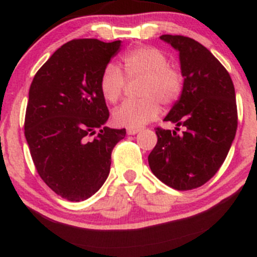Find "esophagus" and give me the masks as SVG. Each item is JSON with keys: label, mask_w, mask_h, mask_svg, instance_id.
I'll list each match as a JSON object with an SVG mask.
<instances>
[{"label": "esophagus", "mask_w": 257, "mask_h": 257, "mask_svg": "<svg viewBox=\"0 0 257 257\" xmlns=\"http://www.w3.org/2000/svg\"><path fill=\"white\" fill-rule=\"evenodd\" d=\"M141 131V128H127V135H136Z\"/></svg>", "instance_id": "34e87169"}]
</instances>
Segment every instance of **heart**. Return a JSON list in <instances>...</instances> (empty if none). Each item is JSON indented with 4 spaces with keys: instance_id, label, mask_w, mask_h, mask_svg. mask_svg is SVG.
Instances as JSON below:
<instances>
[{
    "instance_id": "obj_1",
    "label": "heart",
    "mask_w": 257,
    "mask_h": 257,
    "mask_svg": "<svg viewBox=\"0 0 257 257\" xmlns=\"http://www.w3.org/2000/svg\"><path fill=\"white\" fill-rule=\"evenodd\" d=\"M127 78L144 76L139 100H126L112 112L113 122L128 128L142 127L161 112V104L172 105L183 91V76L169 65L167 55L155 47H139L121 57ZM125 75L115 64H107L100 76V91L106 101L115 104L122 96Z\"/></svg>"
}]
</instances>
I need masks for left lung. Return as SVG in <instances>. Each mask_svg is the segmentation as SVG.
<instances>
[{"instance_id":"8db88e82","label":"left lung","mask_w":257,"mask_h":257,"mask_svg":"<svg viewBox=\"0 0 257 257\" xmlns=\"http://www.w3.org/2000/svg\"><path fill=\"white\" fill-rule=\"evenodd\" d=\"M179 53L183 91L165 121L176 130L156 128L157 145L148 156L152 173L178 190L207 183L225 161L237 128L231 78L221 63L197 41L183 36L160 37ZM179 125L186 132L176 134Z\"/></svg>"}]
</instances>
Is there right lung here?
<instances>
[{
  "mask_svg": "<svg viewBox=\"0 0 257 257\" xmlns=\"http://www.w3.org/2000/svg\"><path fill=\"white\" fill-rule=\"evenodd\" d=\"M120 47L121 41L74 39L53 53L31 84L25 136L32 160L44 183L70 202L101 188L111 152L126 135L104 126L109 110L99 86Z\"/></svg>",
  "mask_w": 257,
  "mask_h": 257,
  "instance_id": "1",
  "label": "right lung"
}]
</instances>
